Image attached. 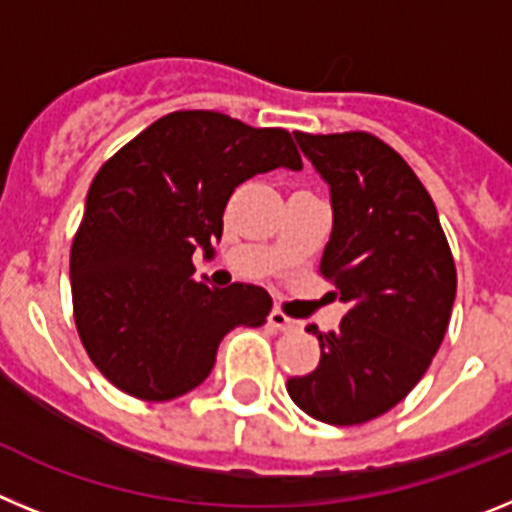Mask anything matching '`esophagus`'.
<instances>
[{
  "instance_id": "1",
  "label": "esophagus",
  "mask_w": 512,
  "mask_h": 512,
  "mask_svg": "<svg viewBox=\"0 0 512 512\" xmlns=\"http://www.w3.org/2000/svg\"><path fill=\"white\" fill-rule=\"evenodd\" d=\"M269 323L277 330H295L297 325H300L295 318H289L287 312L279 310V307H274V310L269 312Z\"/></svg>"
}]
</instances>
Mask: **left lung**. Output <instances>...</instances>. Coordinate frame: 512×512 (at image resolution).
Wrapping results in <instances>:
<instances>
[{
  "mask_svg": "<svg viewBox=\"0 0 512 512\" xmlns=\"http://www.w3.org/2000/svg\"><path fill=\"white\" fill-rule=\"evenodd\" d=\"M330 184L333 233L320 277L348 302L341 328L320 333V361L287 392L310 418L359 425L392 410L420 382L451 320L456 266L408 161L377 135L295 133Z\"/></svg>",
  "mask_w": 512,
  "mask_h": 512,
  "instance_id": "obj_1",
  "label": "left lung"
}]
</instances>
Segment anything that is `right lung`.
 Instances as JSON below:
<instances>
[{
    "instance_id": "1",
    "label": "right lung",
    "mask_w": 512,
    "mask_h": 512,
    "mask_svg": "<svg viewBox=\"0 0 512 512\" xmlns=\"http://www.w3.org/2000/svg\"><path fill=\"white\" fill-rule=\"evenodd\" d=\"M277 166L302 169L287 130L212 110L158 117L104 161L71 243V300L89 359L117 390L174 400L205 382L225 333L264 323V287L194 282L192 253H212L235 187Z\"/></svg>"
}]
</instances>
